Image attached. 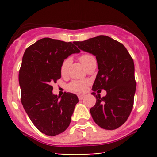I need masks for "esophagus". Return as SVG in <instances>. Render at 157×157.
<instances>
[{"label":"esophagus","mask_w":157,"mask_h":157,"mask_svg":"<svg viewBox=\"0 0 157 157\" xmlns=\"http://www.w3.org/2000/svg\"><path fill=\"white\" fill-rule=\"evenodd\" d=\"M85 97H86V96H85L84 94H80V95H78V98H79V100H82V99H83Z\"/></svg>","instance_id":"esophagus-1"}]
</instances>
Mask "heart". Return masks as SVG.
Instances as JSON below:
<instances>
[{
    "mask_svg": "<svg viewBox=\"0 0 157 157\" xmlns=\"http://www.w3.org/2000/svg\"><path fill=\"white\" fill-rule=\"evenodd\" d=\"M80 60L81 61L82 64L86 66V68L89 66L90 63L93 62V61L96 60V58L94 55L91 54H82L79 57ZM71 63V60L70 57H67L63 61L60 66V74L62 75H66L68 72V68H69L70 64ZM89 82L86 80H74L70 82L68 85V90L71 91H75V92H82L86 89Z\"/></svg>",
    "mask_w": 157,
    "mask_h": 157,
    "instance_id": "1",
    "label": "heart"
}]
</instances>
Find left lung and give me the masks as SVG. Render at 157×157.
<instances>
[{
  "label": "left lung",
  "instance_id": "8db88e82",
  "mask_svg": "<svg viewBox=\"0 0 157 157\" xmlns=\"http://www.w3.org/2000/svg\"><path fill=\"white\" fill-rule=\"evenodd\" d=\"M73 43L96 56L99 71L92 89L98 93L104 89L107 94L100 97L92 93L97 100L90 113L102 128L114 130L125 123L134 105L136 83L133 58L121 43L108 36Z\"/></svg>",
  "mask_w": 157,
  "mask_h": 157
}]
</instances>
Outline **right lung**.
<instances>
[{
  "instance_id": "1",
  "label": "right lung",
  "mask_w": 157,
  "mask_h": 157,
  "mask_svg": "<svg viewBox=\"0 0 157 157\" xmlns=\"http://www.w3.org/2000/svg\"><path fill=\"white\" fill-rule=\"evenodd\" d=\"M80 50L71 42L48 37L26 48L19 71L21 102L29 117L38 130L48 136L66 131L79 102L76 94H52V83L61 77L60 66L68 55Z\"/></svg>"
}]
</instances>
